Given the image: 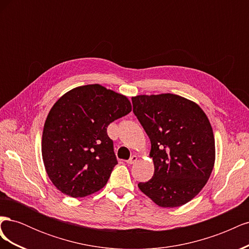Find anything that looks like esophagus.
Here are the masks:
<instances>
[{
    "mask_svg": "<svg viewBox=\"0 0 249 249\" xmlns=\"http://www.w3.org/2000/svg\"><path fill=\"white\" fill-rule=\"evenodd\" d=\"M138 160V158H137V156H135V155H133L131 158H130V159L129 160H127L126 161V163L127 164H134L135 162H136Z\"/></svg>",
    "mask_w": 249,
    "mask_h": 249,
    "instance_id": "obj_1",
    "label": "esophagus"
}]
</instances>
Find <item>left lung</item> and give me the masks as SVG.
Returning <instances> with one entry per match:
<instances>
[{"label": "left lung", "mask_w": 249, "mask_h": 249, "mask_svg": "<svg viewBox=\"0 0 249 249\" xmlns=\"http://www.w3.org/2000/svg\"><path fill=\"white\" fill-rule=\"evenodd\" d=\"M133 112L150 140L155 172L139 189L163 208L183 206L213 170L215 141L205 112L177 94L132 97Z\"/></svg>", "instance_id": "obj_1"}]
</instances>
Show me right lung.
<instances>
[{
	"instance_id": "obj_1",
	"label": "right lung",
	"mask_w": 249,
	"mask_h": 249,
	"mask_svg": "<svg viewBox=\"0 0 249 249\" xmlns=\"http://www.w3.org/2000/svg\"><path fill=\"white\" fill-rule=\"evenodd\" d=\"M131 111L124 95L99 84L60 97L47 117L41 143L44 167L57 189L84 197L107 184L118 163L107 127Z\"/></svg>"
}]
</instances>
